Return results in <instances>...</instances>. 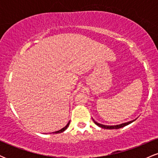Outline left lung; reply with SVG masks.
<instances>
[{"instance_id":"1","label":"left lung","mask_w":158,"mask_h":158,"mask_svg":"<svg viewBox=\"0 0 158 158\" xmlns=\"http://www.w3.org/2000/svg\"><path fill=\"white\" fill-rule=\"evenodd\" d=\"M94 120V119H93ZM94 123H95L96 125H97L98 126L101 127V128H106V129H117V128H123V127L127 126V125L130 124V123H131L133 121H130V122H128V123H123V124H120V125H117V126H105V125H102V124H99V123H98L96 122L95 120H94Z\"/></svg>"}]
</instances>
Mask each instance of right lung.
Masks as SVG:
<instances>
[{
	"instance_id": "obj_1",
	"label": "right lung",
	"mask_w": 158,
	"mask_h": 158,
	"mask_svg": "<svg viewBox=\"0 0 158 158\" xmlns=\"http://www.w3.org/2000/svg\"><path fill=\"white\" fill-rule=\"evenodd\" d=\"M69 124H70V123H68V125H67V126H64V128H61V130H59V131H55V132H52V133H53V134H58V133H61V132H63V131H64V130H66V128H68V126H69Z\"/></svg>"
}]
</instances>
